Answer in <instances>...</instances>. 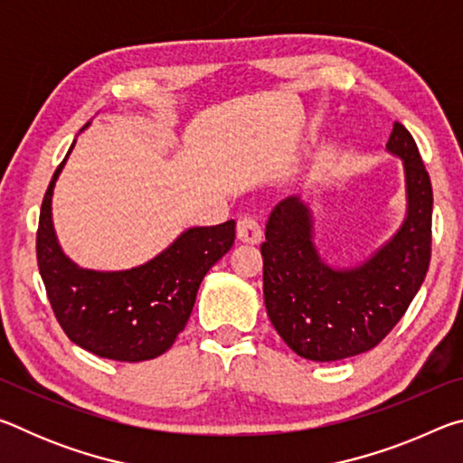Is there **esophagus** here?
Masks as SVG:
<instances>
[{
    "mask_svg": "<svg viewBox=\"0 0 463 463\" xmlns=\"http://www.w3.org/2000/svg\"><path fill=\"white\" fill-rule=\"evenodd\" d=\"M261 224L257 222L255 216L250 214H242L239 216L237 221V237L242 241V242H249V245H255V242L261 241Z\"/></svg>",
    "mask_w": 463,
    "mask_h": 463,
    "instance_id": "1",
    "label": "esophagus"
}]
</instances>
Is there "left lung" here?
Returning a JSON list of instances; mask_svg holds the SVG:
<instances>
[{
  "label": "left lung",
  "instance_id": "left-lung-1",
  "mask_svg": "<svg viewBox=\"0 0 463 463\" xmlns=\"http://www.w3.org/2000/svg\"><path fill=\"white\" fill-rule=\"evenodd\" d=\"M401 156L406 218L365 263L335 269L312 242V221L298 195L281 200L265 224L263 298L271 325L289 349L312 362H336L373 349L425 281L430 261L433 190L419 146L401 122L386 145Z\"/></svg>",
  "mask_w": 463,
  "mask_h": 463
}]
</instances>
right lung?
Listing matches in <instances>:
<instances>
[{"label": "right lung", "instance_id": "add662e5", "mask_svg": "<svg viewBox=\"0 0 463 463\" xmlns=\"http://www.w3.org/2000/svg\"><path fill=\"white\" fill-rule=\"evenodd\" d=\"M67 156L44 194L36 232L38 269L54 317L93 355L130 364L159 357L184 331L203 276L232 247L234 221L185 231L140 268L81 269L61 250L51 218L52 187Z\"/></svg>", "mask_w": 463, "mask_h": 463}]
</instances>
